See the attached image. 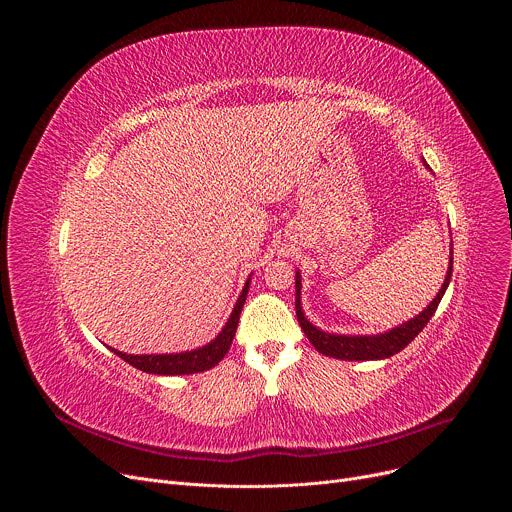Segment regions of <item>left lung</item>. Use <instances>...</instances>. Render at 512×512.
I'll return each instance as SVG.
<instances>
[{"label":"left lung","instance_id":"obj_1","mask_svg":"<svg viewBox=\"0 0 512 512\" xmlns=\"http://www.w3.org/2000/svg\"><path fill=\"white\" fill-rule=\"evenodd\" d=\"M452 269H454V253L450 257V269L446 275V281L440 289V294L435 296V300L413 320L401 324L399 328H393L391 332L379 334V336H336V334H326L318 328H314L300 306V289H302V281H300V273H296V314H298V322L304 330V334L308 336V340L314 344V348L326 356L332 358H342V360H379V358H389L397 352H401L431 320V316L435 314L437 306H440L446 289L450 285L452 279Z\"/></svg>","mask_w":512,"mask_h":512}]
</instances>
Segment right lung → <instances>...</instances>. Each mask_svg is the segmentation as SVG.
I'll list each match as a JSON object with an SVG mask.
<instances>
[{
    "label": "right lung",
    "mask_w": 512,
    "mask_h": 512,
    "mask_svg": "<svg viewBox=\"0 0 512 512\" xmlns=\"http://www.w3.org/2000/svg\"><path fill=\"white\" fill-rule=\"evenodd\" d=\"M247 291H249V281L243 287V294L237 300V306L227 322V326L223 328V332L218 334L210 344L192 350V352H180V354H125L119 352L115 348H111L117 356H121L125 362H129L131 367L143 371V373H152V375H192V373H202L212 369L214 364L221 362L225 358V354L229 352L235 332H237V324H239V316L243 310V304L247 300Z\"/></svg>",
    "instance_id": "add662e5"
}]
</instances>
